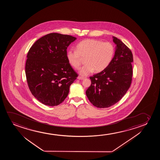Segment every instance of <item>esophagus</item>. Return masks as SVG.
<instances>
[{
	"label": "esophagus",
	"instance_id": "1",
	"mask_svg": "<svg viewBox=\"0 0 160 160\" xmlns=\"http://www.w3.org/2000/svg\"><path fill=\"white\" fill-rule=\"evenodd\" d=\"M78 79H79V80H84V79H85V78H83V77H78Z\"/></svg>",
	"mask_w": 160,
	"mask_h": 160
}]
</instances>
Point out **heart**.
<instances>
[{"instance_id": "b5f03b06", "label": "heart", "mask_w": 160, "mask_h": 160, "mask_svg": "<svg viewBox=\"0 0 160 160\" xmlns=\"http://www.w3.org/2000/svg\"><path fill=\"white\" fill-rule=\"evenodd\" d=\"M115 48L110 42L88 39L77 44V50L69 49L66 54L68 63L75 69H79L81 64V58H85L86 64L80 69V74L87 76L94 70L101 72L108 67L113 59Z\"/></svg>"}]
</instances>
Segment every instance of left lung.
Here are the masks:
<instances>
[{"label": "left lung", "instance_id": "left-lung-1", "mask_svg": "<svg viewBox=\"0 0 160 160\" xmlns=\"http://www.w3.org/2000/svg\"><path fill=\"white\" fill-rule=\"evenodd\" d=\"M112 38L116 46L111 63L105 70L90 77L91 84L86 91L90 102L99 108L118 103L129 89L132 80L131 51L120 40Z\"/></svg>", "mask_w": 160, "mask_h": 160}]
</instances>
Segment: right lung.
Instances as JSON below:
<instances>
[{
    "label": "right lung",
    "mask_w": 160,
    "mask_h": 160,
    "mask_svg": "<svg viewBox=\"0 0 160 160\" xmlns=\"http://www.w3.org/2000/svg\"><path fill=\"white\" fill-rule=\"evenodd\" d=\"M77 38L50 33L37 40L29 50L25 72L29 88L40 102L56 106L68 96L78 75L67 58V49Z\"/></svg>",
    "instance_id": "add662e5"
}]
</instances>
